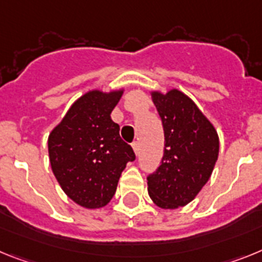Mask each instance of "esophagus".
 <instances>
[{"label":"esophagus","mask_w":262,"mask_h":262,"mask_svg":"<svg viewBox=\"0 0 262 262\" xmlns=\"http://www.w3.org/2000/svg\"><path fill=\"white\" fill-rule=\"evenodd\" d=\"M132 147H133L134 153L136 154L140 153V144H138V142H133V144H132Z\"/></svg>","instance_id":"34e87169"}]
</instances>
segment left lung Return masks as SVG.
Returning a JSON list of instances; mask_svg holds the SVG:
<instances>
[{
    "label": "left lung",
    "instance_id": "8db88e82",
    "mask_svg": "<svg viewBox=\"0 0 262 262\" xmlns=\"http://www.w3.org/2000/svg\"><path fill=\"white\" fill-rule=\"evenodd\" d=\"M165 133L161 165L147 175V191L165 210L183 207L206 185L219 156V137L206 116L178 90L151 93Z\"/></svg>",
    "mask_w": 262,
    "mask_h": 262
}]
</instances>
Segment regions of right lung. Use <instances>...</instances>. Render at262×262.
Returning <instances> with one entry per match:
<instances>
[{"instance_id":"right-lung-1","label":"right lung","mask_w":262,"mask_h":262,"mask_svg":"<svg viewBox=\"0 0 262 262\" xmlns=\"http://www.w3.org/2000/svg\"><path fill=\"white\" fill-rule=\"evenodd\" d=\"M122 91L77 99L49 137L51 169L70 199L85 208L111 202L126 163L136 159L111 113Z\"/></svg>"}]
</instances>
